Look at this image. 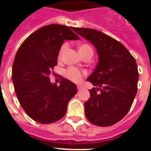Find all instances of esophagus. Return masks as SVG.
<instances>
[{
    "mask_svg": "<svg viewBox=\"0 0 151 151\" xmlns=\"http://www.w3.org/2000/svg\"><path fill=\"white\" fill-rule=\"evenodd\" d=\"M77 88H78V90L79 91V90H81V89L82 88V87L81 86V85H78V86H77Z\"/></svg>",
    "mask_w": 151,
    "mask_h": 151,
    "instance_id": "obj_1",
    "label": "esophagus"
}]
</instances>
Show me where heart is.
I'll return each instance as SVG.
<instances>
[{
	"instance_id": "heart-1",
	"label": "heart",
	"mask_w": 151,
	"mask_h": 151,
	"mask_svg": "<svg viewBox=\"0 0 151 151\" xmlns=\"http://www.w3.org/2000/svg\"><path fill=\"white\" fill-rule=\"evenodd\" d=\"M66 47V45H64L63 46L61 47L60 50V53H59V55L60 57L61 56L62 53L63 52L64 49ZM92 50L91 47L89 45H81L78 46V52L79 53H82V52L85 51V50ZM85 73L83 72H81L76 67H69L66 69V71H65V76L66 77H67L69 79H70L71 81L75 82H79L81 80H82V75L84 74Z\"/></svg>"
}]
</instances>
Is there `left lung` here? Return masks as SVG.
I'll return each instance as SVG.
<instances>
[{
    "mask_svg": "<svg viewBox=\"0 0 151 151\" xmlns=\"http://www.w3.org/2000/svg\"><path fill=\"white\" fill-rule=\"evenodd\" d=\"M95 47L98 63L87 78L96 88L89 90L85 102L88 120L98 126H110L130 110L138 91L139 74L134 57L119 41L100 31L73 28Z\"/></svg>",
    "mask_w": 151,
    "mask_h": 151,
    "instance_id": "left-lung-1",
    "label": "left lung"
}]
</instances>
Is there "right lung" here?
<instances>
[{
    "mask_svg": "<svg viewBox=\"0 0 151 151\" xmlns=\"http://www.w3.org/2000/svg\"><path fill=\"white\" fill-rule=\"evenodd\" d=\"M78 39L68 26L50 24L31 34L17 50L12 79L20 105L33 120L49 124L66 114L68 103L77 93L76 85L62 78L57 86L49 75L57 64L64 40Z\"/></svg>",
    "mask_w": 151,
    "mask_h": 151,
    "instance_id": "1",
    "label": "right lung"
}]
</instances>
